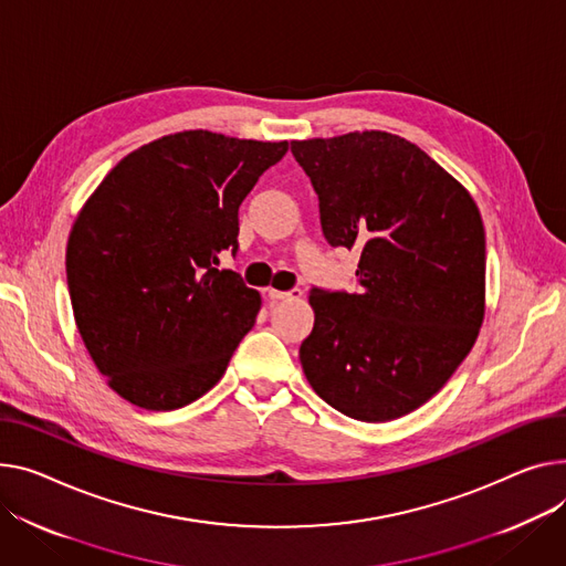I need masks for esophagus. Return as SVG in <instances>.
<instances>
[{
	"instance_id": "obj_1",
	"label": "esophagus",
	"mask_w": 566,
	"mask_h": 566,
	"mask_svg": "<svg viewBox=\"0 0 566 566\" xmlns=\"http://www.w3.org/2000/svg\"><path fill=\"white\" fill-rule=\"evenodd\" d=\"M269 297L271 300H300V297H303V291H300L297 286L291 289V291H275V289H271Z\"/></svg>"
}]
</instances>
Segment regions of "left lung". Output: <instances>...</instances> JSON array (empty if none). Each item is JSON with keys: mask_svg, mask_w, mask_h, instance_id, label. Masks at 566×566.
<instances>
[{"mask_svg": "<svg viewBox=\"0 0 566 566\" xmlns=\"http://www.w3.org/2000/svg\"><path fill=\"white\" fill-rule=\"evenodd\" d=\"M332 248L359 252L355 293L312 289L300 346L312 389L357 421L428 402L471 353L484 318V228L467 188L387 132L293 140Z\"/></svg>", "mask_w": 566, "mask_h": 566, "instance_id": "obj_1", "label": "left lung"}]
</instances>
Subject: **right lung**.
Wrapping results in <instances>:
<instances>
[{
	"label": "right lung",
	"instance_id": "add662e5",
	"mask_svg": "<svg viewBox=\"0 0 566 566\" xmlns=\"http://www.w3.org/2000/svg\"><path fill=\"white\" fill-rule=\"evenodd\" d=\"M286 140L193 129L127 155L72 224L65 273L74 321L108 387L170 411L205 396L252 329L261 295L218 271L239 250V207Z\"/></svg>",
	"mask_w": 566,
	"mask_h": 566
}]
</instances>
